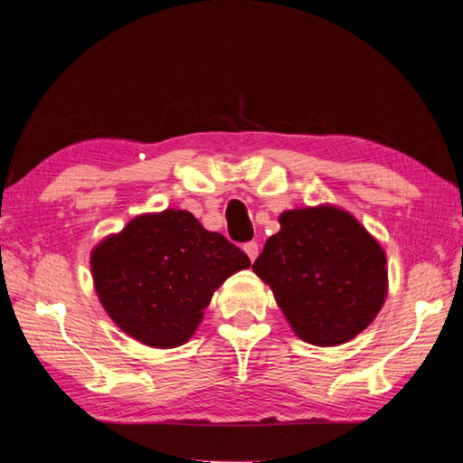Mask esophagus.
<instances>
[{
  "label": "esophagus",
  "mask_w": 463,
  "mask_h": 463,
  "mask_svg": "<svg viewBox=\"0 0 463 463\" xmlns=\"http://www.w3.org/2000/svg\"><path fill=\"white\" fill-rule=\"evenodd\" d=\"M243 251L247 253V258L255 261V258H258V253H260V247H258V243H255V241H250V243L243 245Z\"/></svg>",
  "instance_id": "esophagus-1"
}]
</instances>
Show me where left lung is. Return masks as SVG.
Segmentation results:
<instances>
[{
  "label": "left lung",
  "instance_id": "obj_1",
  "mask_svg": "<svg viewBox=\"0 0 463 463\" xmlns=\"http://www.w3.org/2000/svg\"><path fill=\"white\" fill-rule=\"evenodd\" d=\"M253 272L301 341L335 347L362 333L386 299L381 243L335 205L282 212Z\"/></svg>",
  "mask_w": 463,
  "mask_h": 463
}]
</instances>
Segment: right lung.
I'll use <instances>...</instances> for the list:
<instances>
[{
	"mask_svg": "<svg viewBox=\"0 0 463 463\" xmlns=\"http://www.w3.org/2000/svg\"><path fill=\"white\" fill-rule=\"evenodd\" d=\"M250 266L237 245L184 210L141 213L91 251L103 309L128 336L157 349L187 343L213 291Z\"/></svg>",
	"mask_w": 463,
	"mask_h": 463,
	"instance_id": "1",
	"label": "right lung"
}]
</instances>
